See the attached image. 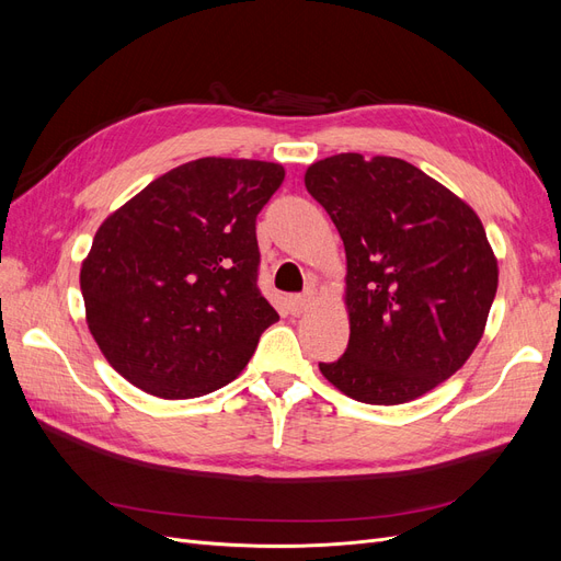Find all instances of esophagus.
Instances as JSON below:
<instances>
[{
	"label": "esophagus",
	"instance_id": "obj_1",
	"mask_svg": "<svg viewBox=\"0 0 561 561\" xmlns=\"http://www.w3.org/2000/svg\"><path fill=\"white\" fill-rule=\"evenodd\" d=\"M313 297L311 295H299V297H290L287 299V309H290L293 316H301L304 311H307L311 307Z\"/></svg>",
	"mask_w": 561,
	"mask_h": 561
}]
</instances>
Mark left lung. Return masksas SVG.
Listing matches in <instances>:
<instances>
[{
  "label": "left lung",
  "mask_w": 561,
  "mask_h": 561,
  "mask_svg": "<svg viewBox=\"0 0 561 561\" xmlns=\"http://www.w3.org/2000/svg\"><path fill=\"white\" fill-rule=\"evenodd\" d=\"M346 250L351 336L320 371L367 404L421 398L461 369L486 328L499 262L463 198L396 157L336 154L304 173Z\"/></svg>",
  "instance_id": "8db88e82"
}]
</instances>
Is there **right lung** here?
<instances>
[{
	"mask_svg": "<svg viewBox=\"0 0 561 561\" xmlns=\"http://www.w3.org/2000/svg\"><path fill=\"white\" fill-rule=\"evenodd\" d=\"M283 180L280 163L196 159L100 225L79 283L95 344L126 381L190 400L241 375L278 320L257 287L254 219Z\"/></svg>",
	"mask_w": 561,
	"mask_h": 561,
	"instance_id": "add662e5",
	"label": "right lung"
}]
</instances>
